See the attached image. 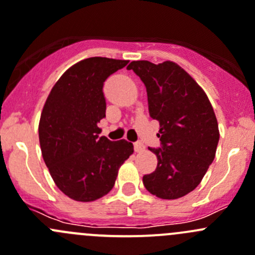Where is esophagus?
I'll return each mask as SVG.
<instances>
[{
    "instance_id": "1",
    "label": "esophagus",
    "mask_w": 255,
    "mask_h": 255,
    "mask_svg": "<svg viewBox=\"0 0 255 255\" xmlns=\"http://www.w3.org/2000/svg\"><path fill=\"white\" fill-rule=\"evenodd\" d=\"M134 151L137 152V153H139V152H143L144 151V144L142 143V142H135V143H134Z\"/></svg>"
}]
</instances>
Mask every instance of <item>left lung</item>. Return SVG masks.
<instances>
[{
    "instance_id": "left-lung-1",
    "label": "left lung",
    "mask_w": 255,
    "mask_h": 255,
    "mask_svg": "<svg viewBox=\"0 0 255 255\" xmlns=\"http://www.w3.org/2000/svg\"><path fill=\"white\" fill-rule=\"evenodd\" d=\"M143 82L149 116L160 123L157 167L143 176L147 191L165 200L191 192L215 158L219 127L208 95L173 61H132L127 66Z\"/></svg>"
}]
</instances>
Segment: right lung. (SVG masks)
Returning a JSON list of instances; mask_svg holds the SVG:
<instances>
[{
    "label": "right lung",
    "mask_w": 255,
    "mask_h": 255,
    "mask_svg": "<svg viewBox=\"0 0 255 255\" xmlns=\"http://www.w3.org/2000/svg\"><path fill=\"white\" fill-rule=\"evenodd\" d=\"M127 64L101 56L74 64L52 87L42 108V157L59 190L75 201L89 203L108 194L133 153L130 142L99 137L98 127L106 117L104 82Z\"/></svg>",
    "instance_id": "add662e5"
}]
</instances>
